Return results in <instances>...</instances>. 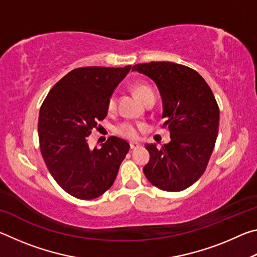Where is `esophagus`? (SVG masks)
<instances>
[{"instance_id": "esophagus-1", "label": "esophagus", "mask_w": 257, "mask_h": 257, "mask_svg": "<svg viewBox=\"0 0 257 257\" xmlns=\"http://www.w3.org/2000/svg\"><path fill=\"white\" fill-rule=\"evenodd\" d=\"M137 147H139L138 143H130V150H136Z\"/></svg>"}]
</instances>
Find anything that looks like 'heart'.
Here are the masks:
<instances>
[{"instance_id":"b5f03b06","label":"heart","mask_w":257,"mask_h":257,"mask_svg":"<svg viewBox=\"0 0 257 257\" xmlns=\"http://www.w3.org/2000/svg\"><path fill=\"white\" fill-rule=\"evenodd\" d=\"M134 89L137 96L141 98V101H143L145 104L152 101L155 102V95L150 85L144 84V82H139V84L135 85ZM106 107L107 111L110 113L115 111L116 97L114 94H112L111 96L108 97ZM114 133L120 137L128 139V141H136L139 137V127L136 123L130 122V121H123V122H120L119 124L115 125Z\"/></svg>"}]
</instances>
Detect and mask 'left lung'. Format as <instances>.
I'll return each instance as SVG.
<instances>
[{"label": "left lung", "instance_id": "1", "mask_svg": "<svg viewBox=\"0 0 257 257\" xmlns=\"http://www.w3.org/2000/svg\"><path fill=\"white\" fill-rule=\"evenodd\" d=\"M133 70L158 85L165 118L162 127L170 132V142L161 149L145 146L151 155L145 176L165 191L188 188L205 171L215 145L220 111L214 95L197 71L182 64L141 63Z\"/></svg>", "mask_w": 257, "mask_h": 257}]
</instances>
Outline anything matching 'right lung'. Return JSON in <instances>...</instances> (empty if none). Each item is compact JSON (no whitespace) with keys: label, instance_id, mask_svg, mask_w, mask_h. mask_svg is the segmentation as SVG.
<instances>
[{"label":"right lung","instance_id":"right-lung-1","mask_svg":"<svg viewBox=\"0 0 257 257\" xmlns=\"http://www.w3.org/2000/svg\"><path fill=\"white\" fill-rule=\"evenodd\" d=\"M77 68L56 82L43 102L38 138L44 162L58 185L71 196L94 199L110 188L129 151L112 136L102 149L89 150L88 135L107 114V99L130 70Z\"/></svg>","mask_w":257,"mask_h":257}]
</instances>
